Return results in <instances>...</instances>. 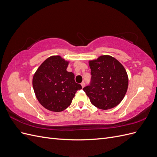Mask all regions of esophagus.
<instances>
[{
  "label": "esophagus",
  "mask_w": 157,
  "mask_h": 157,
  "mask_svg": "<svg viewBox=\"0 0 157 157\" xmlns=\"http://www.w3.org/2000/svg\"><path fill=\"white\" fill-rule=\"evenodd\" d=\"M81 84V86H82V88H84V86H85V83H84V82H82L81 84Z\"/></svg>",
  "instance_id": "obj_1"
}]
</instances>
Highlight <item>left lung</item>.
Instances as JSON below:
<instances>
[{"label":"left lung","instance_id":"obj_1","mask_svg":"<svg viewBox=\"0 0 157 157\" xmlns=\"http://www.w3.org/2000/svg\"><path fill=\"white\" fill-rule=\"evenodd\" d=\"M90 86L83 88L93 105L103 110L117 106L124 98L128 86L126 71L119 61L109 55L89 61Z\"/></svg>","mask_w":157,"mask_h":157}]
</instances>
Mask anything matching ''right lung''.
<instances>
[{"label": "right lung", "instance_id": "add662e5", "mask_svg": "<svg viewBox=\"0 0 157 157\" xmlns=\"http://www.w3.org/2000/svg\"><path fill=\"white\" fill-rule=\"evenodd\" d=\"M69 63L60 56H50L33 75L36 98L49 111H64L71 105L77 90L82 89L81 85L75 82V75L67 71Z\"/></svg>", "mask_w": 157, "mask_h": 157}]
</instances>
